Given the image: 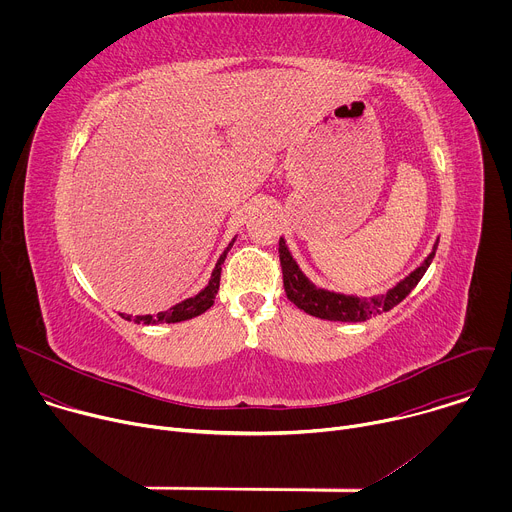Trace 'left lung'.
<instances>
[{"label": "left lung", "mask_w": 512, "mask_h": 512, "mask_svg": "<svg viewBox=\"0 0 512 512\" xmlns=\"http://www.w3.org/2000/svg\"><path fill=\"white\" fill-rule=\"evenodd\" d=\"M440 239H435L429 255L401 281H397L393 287H389L385 294H375L371 298L367 296H354V294H342V291H332L326 287L316 285L298 265L296 257L291 255L287 241L279 239V261L283 269V285L287 298L294 302L300 310H304L310 316L332 320V322H364L381 312H387L395 308L399 302H403L411 289L419 283L427 267L431 265L435 257V249Z\"/></svg>", "instance_id": "left-lung-1"}]
</instances>
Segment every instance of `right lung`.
<instances>
[{"label":"right lung","instance_id":"1","mask_svg":"<svg viewBox=\"0 0 512 512\" xmlns=\"http://www.w3.org/2000/svg\"><path fill=\"white\" fill-rule=\"evenodd\" d=\"M237 241V235L233 237V241L225 247V251L221 253V257L216 259L214 263V269L210 273V279H208V285H204L198 294L174 304L170 310L166 312H158V314H145V316H133V314H123L119 312L121 318L129 320V322H135V324H148V326H158V324H174V322H184V320H190L194 316H200L202 312H206L212 304H214V298L218 294V285H221V269H223V263H225V257L227 253L231 251L233 243Z\"/></svg>","mask_w":512,"mask_h":512}]
</instances>
